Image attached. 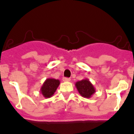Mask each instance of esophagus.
Listing matches in <instances>:
<instances>
[{"label":"esophagus","instance_id":"1","mask_svg":"<svg viewBox=\"0 0 134 134\" xmlns=\"http://www.w3.org/2000/svg\"><path fill=\"white\" fill-rule=\"evenodd\" d=\"M63 81H70V78L64 77L63 79Z\"/></svg>","mask_w":134,"mask_h":134}]
</instances>
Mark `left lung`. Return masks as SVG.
I'll return each mask as SVG.
<instances>
[{
    "label": "left lung",
    "mask_w": 134,
    "mask_h": 134,
    "mask_svg": "<svg viewBox=\"0 0 134 134\" xmlns=\"http://www.w3.org/2000/svg\"><path fill=\"white\" fill-rule=\"evenodd\" d=\"M75 87L79 94L85 98H90L96 93L94 86L87 78L76 82Z\"/></svg>",
    "instance_id": "1"
}]
</instances>
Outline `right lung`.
Listing matches in <instances>:
<instances>
[{
	"instance_id": "1",
	"label": "right lung",
	"mask_w": 134,
	"mask_h": 134,
	"mask_svg": "<svg viewBox=\"0 0 134 134\" xmlns=\"http://www.w3.org/2000/svg\"><path fill=\"white\" fill-rule=\"evenodd\" d=\"M60 84L59 79L48 78L44 81L40 89V92L45 98H49L53 96Z\"/></svg>"
}]
</instances>
